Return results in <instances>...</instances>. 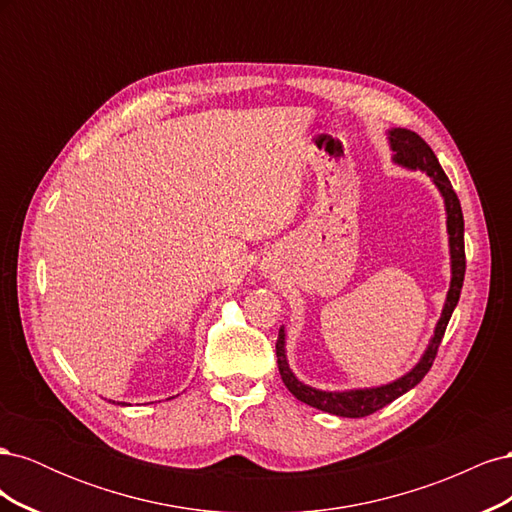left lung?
<instances>
[{
  "instance_id": "8db88e82",
  "label": "left lung",
  "mask_w": 512,
  "mask_h": 512,
  "mask_svg": "<svg viewBox=\"0 0 512 512\" xmlns=\"http://www.w3.org/2000/svg\"><path fill=\"white\" fill-rule=\"evenodd\" d=\"M389 145L393 149L395 164L410 168V170H423V173H427L429 179L436 183L438 192L444 198L448 247H451V288H448L446 301L442 307V316L436 324L433 337L429 339L427 350L421 356V361H418L408 371V374H404L389 384L374 386V389L320 391V389H314V386L303 384L288 367L286 333H284V327L280 329V335H277V344H275V354H277V367H280V376L286 384V389L307 406L335 414V416H346V418H363V416L378 412L380 408L389 406L391 401H395L397 397L414 389V386L427 376V371L431 369L433 359H436V354H438L440 342H442L444 331H446V324H448V320H451L455 307H457L461 286H463V275H466V250H463V213H461L459 198L453 190L451 181H448V177L444 175L436 153L431 151V147L423 141L421 136L412 130H406V128L389 130Z\"/></svg>"
}]
</instances>
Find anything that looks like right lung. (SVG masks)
Masks as SVG:
<instances>
[{"mask_svg": "<svg viewBox=\"0 0 512 512\" xmlns=\"http://www.w3.org/2000/svg\"><path fill=\"white\" fill-rule=\"evenodd\" d=\"M113 404H115V401H113ZM117 404H119V406H128V404H126V401H117Z\"/></svg>", "mask_w": 512, "mask_h": 512, "instance_id": "right-lung-1", "label": "right lung"}]
</instances>
